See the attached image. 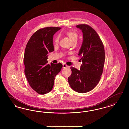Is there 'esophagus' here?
I'll use <instances>...</instances> for the list:
<instances>
[{
	"label": "esophagus",
	"instance_id": "1",
	"mask_svg": "<svg viewBox=\"0 0 129 129\" xmlns=\"http://www.w3.org/2000/svg\"><path fill=\"white\" fill-rule=\"evenodd\" d=\"M68 67V66L66 64H63V68H66Z\"/></svg>",
	"mask_w": 129,
	"mask_h": 129
}]
</instances>
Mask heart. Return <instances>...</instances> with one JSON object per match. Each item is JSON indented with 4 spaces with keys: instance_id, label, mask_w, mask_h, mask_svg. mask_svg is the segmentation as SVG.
Listing matches in <instances>:
<instances>
[{
    "instance_id": "1",
    "label": "heart",
    "mask_w": 129,
    "mask_h": 129,
    "mask_svg": "<svg viewBox=\"0 0 129 129\" xmlns=\"http://www.w3.org/2000/svg\"><path fill=\"white\" fill-rule=\"evenodd\" d=\"M66 34L70 38L72 42L77 41L78 34L76 32L74 31L68 30L66 32ZM58 42H59V37L57 36L55 39V43H58Z\"/></svg>"
}]
</instances>
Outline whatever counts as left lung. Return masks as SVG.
<instances>
[{"label": "left lung", "instance_id": "8db88e82", "mask_svg": "<svg viewBox=\"0 0 129 129\" xmlns=\"http://www.w3.org/2000/svg\"><path fill=\"white\" fill-rule=\"evenodd\" d=\"M82 31L83 41L78 55L82 61L80 70L71 67L68 77L71 87L76 92L84 93L92 90L98 84L103 74L105 61L103 43L98 34L86 24L76 25Z\"/></svg>", "mask_w": 129, "mask_h": 129}]
</instances>
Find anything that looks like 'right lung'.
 Segmentation results:
<instances>
[{
	"label": "right lung",
	"instance_id": "1",
	"mask_svg": "<svg viewBox=\"0 0 129 129\" xmlns=\"http://www.w3.org/2000/svg\"><path fill=\"white\" fill-rule=\"evenodd\" d=\"M61 28L46 27L36 31L26 45L24 56L25 74L31 88L43 95L52 89L55 76L61 70L60 63L49 64L47 54L54 51L53 38Z\"/></svg>",
	"mask_w": 129,
	"mask_h": 129
}]
</instances>
